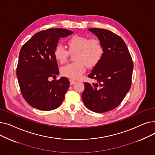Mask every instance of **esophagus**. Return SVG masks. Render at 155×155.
<instances>
[{"mask_svg": "<svg viewBox=\"0 0 155 155\" xmlns=\"http://www.w3.org/2000/svg\"><path fill=\"white\" fill-rule=\"evenodd\" d=\"M75 82H76V81H75V80H72V79H70V85L74 84Z\"/></svg>", "mask_w": 155, "mask_h": 155, "instance_id": "1", "label": "esophagus"}]
</instances>
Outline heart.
<instances>
[{
	"label": "heart",
	"instance_id": "heart-1",
	"mask_svg": "<svg viewBox=\"0 0 155 155\" xmlns=\"http://www.w3.org/2000/svg\"><path fill=\"white\" fill-rule=\"evenodd\" d=\"M69 51L61 45H57L53 51L56 60L63 64L68 60L70 52L76 51L74 63H70L61 69V75L77 80L85 71L86 66L93 68L98 64L103 56L104 48L101 40L96 37L74 35L67 41Z\"/></svg>",
	"mask_w": 155,
	"mask_h": 155
}]
</instances>
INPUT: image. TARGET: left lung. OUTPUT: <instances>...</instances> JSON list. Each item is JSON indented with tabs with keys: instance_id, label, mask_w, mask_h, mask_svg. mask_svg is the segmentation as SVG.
Masks as SVG:
<instances>
[{
	"instance_id": "obj_1",
	"label": "left lung",
	"mask_w": 155,
	"mask_h": 155,
	"mask_svg": "<svg viewBox=\"0 0 155 155\" xmlns=\"http://www.w3.org/2000/svg\"><path fill=\"white\" fill-rule=\"evenodd\" d=\"M88 31L101 40L104 53L101 61L88 75L97 82L84 83L82 98L89 110L102 113L114 109L124 99L131 86L133 61L119 36L104 29Z\"/></svg>"
}]
</instances>
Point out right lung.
<instances>
[{
	"instance_id": "obj_1",
	"label": "right lung",
	"mask_w": 155,
	"mask_h": 155,
	"mask_svg": "<svg viewBox=\"0 0 155 155\" xmlns=\"http://www.w3.org/2000/svg\"><path fill=\"white\" fill-rule=\"evenodd\" d=\"M72 33L65 29H48L37 32L22 46L16 74L22 95L32 107L51 110L63 102L69 80L64 77L51 82L48 79L59 74L54 48L60 38Z\"/></svg>"
}]
</instances>
